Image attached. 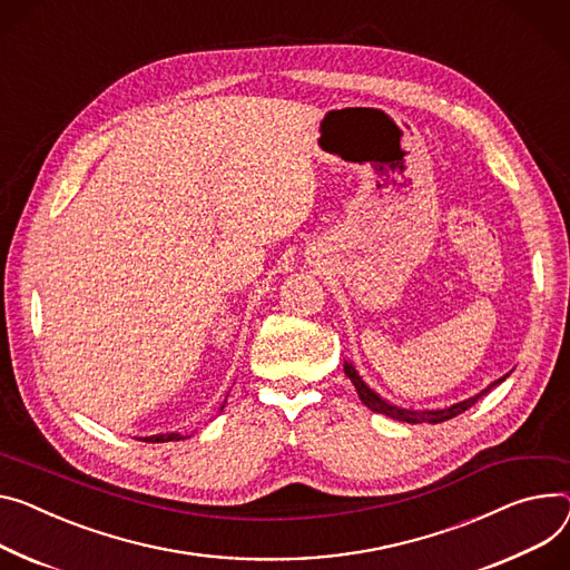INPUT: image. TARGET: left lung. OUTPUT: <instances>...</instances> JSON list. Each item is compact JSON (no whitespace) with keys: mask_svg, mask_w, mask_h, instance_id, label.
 <instances>
[{"mask_svg":"<svg viewBox=\"0 0 570 570\" xmlns=\"http://www.w3.org/2000/svg\"><path fill=\"white\" fill-rule=\"evenodd\" d=\"M344 374L352 379V383L356 385V390H358V397H361V402L370 409V411H374V413H381V415H387V417H392V420H400V422H409V424H422V422H429V424H438V422H445V420H452V417H456L459 413H463V411H468L470 406H474V402L476 400H481L487 395V392H491L495 385H500L509 374H504V376H500L498 381H493L489 387H484L481 392H476L474 397H468V400H463V402H459V404H452V406H448V409H438V411H413V409H402V406H395V404H390V402H385L379 392H374L365 381H363V376L358 374V370L354 367V363L352 361H344Z\"/></svg>","mask_w":570,"mask_h":570,"instance_id":"8db88e82","label":"left lung"}]
</instances>
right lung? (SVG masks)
Masks as SVG:
<instances>
[{
  "label": "right lung",
  "instance_id": "add662e5",
  "mask_svg": "<svg viewBox=\"0 0 570 570\" xmlns=\"http://www.w3.org/2000/svg\"><path fill=\"white\" fill-rule=\"evenodd\" d=\"M224 406H226V402L222 404V411H224ZM185 438H191V435H187V433H178V431H170V433L148 435V438H144V441H146V443H168V441H185Z\"/></svg>",
  "mask_w": 570,
  "mask_h": 570
}]
</instances>
